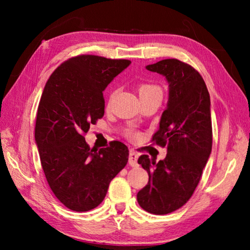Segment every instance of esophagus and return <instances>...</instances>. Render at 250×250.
<instances>
[{
	"label": "esophagus",
	"mask_w": 250,
	"mask_h": 250,
	"mask_svg": "<svg viewBox=\"0 0 250 250\" xmlns=\"http://www.w3.org/2000/svg\"><path fill=\"white\" fill-rule=\"evenodd\" d=\"M138 158H139V154L137 152L131 150L129 154V164L131 167H138Z\"/></svg>",
	"instance_id": "obj_1"
}]
</instances>
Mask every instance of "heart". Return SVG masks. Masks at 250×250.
Here are the masks:
<instances>
[{"label":"heart","instance_id":"obj_1","mask_svg":"<svg viewBox=\"0 0 250 250\" xmlns=\"http://www.w3.org/2000/svg\"><path fill=\"white\" fill-rule=\"evenodd\" d=\"M138 91L139 95H140V98H146V97L153 96V95H162V91H161V88L159 86H156L154 83H141L138 84ZM125 137L130 139V140H138L140 138V133L137 132L134 130H126L125 131Z\"/></svg>","mask_w":250,"mask_h":250}]
</instances>
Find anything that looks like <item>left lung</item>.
I'll return each mask as SVG.
<instances>
[{
	"mask_svg": "<svg viewBox=\"0 0 250 250\" xmlns=\"http://www.w3.org/2000/svg\"><path fill=\"white\" fill-rule=\"evenodd\" d=\"M146 69L166 76L168 101L160 128L151 142L167 146L164 160L155 162L146 154L138 163L149 174V182L137 200L143 209L166 215L181 208L192 197L213 143L210 99L204 79L191 65L179 59H163Z\"/></svg>",
	"mask_w": 250,
	"mask_h": 250,
	"instance_id": "1",
	"label": "left lung"
}]
</instances>
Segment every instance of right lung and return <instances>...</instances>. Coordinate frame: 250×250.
Returning <instances> with one entry per match:
<instances>
[{
  "label": "right lung",
  "instance_id": "right-lung-1",
  "mask_svg": "<svg viewBox=\"0 0 250 250\" xmlns=\"http://www.w3.org/2000/svg\"><path fill=\"white\" fill-rule=\"evenodd\" d=\"M130 62L78 55L62 62L45 84L37 109L35 141L50 189L71 210L98 206L110 182L128 163L129 150L122 142L90 149L84 134L104 117L103 91Z\"/></svg>",
  "mask_w": 250,
  "mask_h": 250
}]
</instances>
